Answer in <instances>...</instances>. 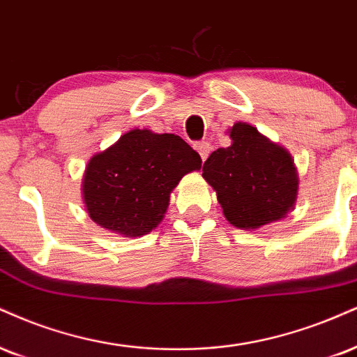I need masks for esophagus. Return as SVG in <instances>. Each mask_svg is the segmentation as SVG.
Here are the masks:
<instances>
[{
    "label": "esophagus",
    "mask_w": 357,
    "mask_h": 357,
    "mask_svg": "<svg viewBox=\"0 0 357 357\" xmlns=\"http://www.w3.org/2000/svg\"><path fill=\"white\" fill-rule=\"evenodd\" d=\"M195 148L197 149V153H199L201 160H206V158L209 156V153H211V143H208V141H199V143L195 144Z\"/></svg>",
    "instance_id": "esophagus-1"
}]
</instances>
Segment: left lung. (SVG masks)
Returning <instances> with one entry per match:
<instances>
[{
  "instance_id": "obj_1",
  "label": "left lung",
  "mask_w": 357,
  "mask_h": 357,
  "mask_svg": "<svg viewBox=\"0 0 357 357\" xmlns=\"http://www.w3.org/2000/svg\"><path fill=\"white\" fill-rule=\"evenodd\" d=\"M233 139L204 161L203 178L216 190L226 220L256 229L284 218L298 197V174L289 153L246 123H236Z\"/></svg>"
}]
</instances>
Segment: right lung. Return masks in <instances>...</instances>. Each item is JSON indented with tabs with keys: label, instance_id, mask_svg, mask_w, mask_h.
Listing matches in <instances>:
<instances>
[{
	"label": "right lung",
	"instance_id": "obj_1",
	"mask_svg": "<svg viewBox=\"0 0 357 357\" xmlns=\"http://www.w3.org/2000/svg\"><path fill=\"white\" fill-rule=\"evenodd\" d=\"M201 156L176 135L131 130L86 167L83 197L89 218L124 236H144L160 225L169 195Z\"/></svg>",
	"mask_w": 357,
	"mask_h": 357
}]
</instances>
